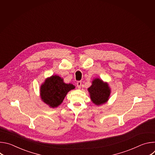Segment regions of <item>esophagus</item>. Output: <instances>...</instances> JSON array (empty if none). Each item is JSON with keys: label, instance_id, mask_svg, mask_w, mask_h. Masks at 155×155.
Masks as SVG:
<instances>
[{"label": "esophagus", "instance_id": "obj_1", "mask_svg": "<svg viewBox=\"0 0 155 155\" xmlns=\"http://www.w3.org/2000/svg\"><path fill=\"white\" fill-rule=\"evenodd\" d=\"M77 87H78V89H80L81 86V81H78L77 83Z\"/></svg>", "mask_w": 155, "mask_h": 155}]
</instances>
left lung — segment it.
I'll return each mask as SVG.
<instances>
[{
    "instance_id": "8db88e82",
    "label": "left lung",
    "mask_w": 155,
    "mask_h": 155,
    "mask_svg": "<svg viewBox=\"0 0 155 155\" xmlns=\"http://www.w3.org/2000/svg\"><path fill=\"white\" fill-rule=\"evenodd\" d=\"M91 102L96 105L100 106L105 104L110 99L111 89L107 82H104L99 78H94L91 86L87 88Z\"/></svg>"
}]
</instances>
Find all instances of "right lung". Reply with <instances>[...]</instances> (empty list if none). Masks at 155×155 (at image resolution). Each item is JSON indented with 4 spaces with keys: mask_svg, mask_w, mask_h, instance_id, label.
I'll use <instances>...</instances> for the list:
<instances>
[{
    "mask_svg": "<svg viewBox=\"0 0 155 155\" xmlns=\"http://www.w3.org/2000/svg\"><path fill=\"white\" fill-rule=\"evenodd\" d=\"M75 88L74 84L64 83V79L59 75H51L40 85V98L50 107L56 108L62 104L67 94Z\"/></svg>",
    "mask_w": 155,
    "mask_h": 155,
    "instance_id": "obj_1",
    "label": "right lung"
}]
</instances>
